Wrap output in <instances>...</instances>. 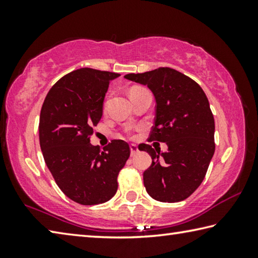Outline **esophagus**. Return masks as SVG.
Returning <instances> with one entry per match:
<instances>
[{"label":"esophagus","instance_id":"esophagus-1","mask_svg":"<svg viewBox=\"0 0 258 258\" xmlns=\"http://www.w3.org/2000/svg\"><path fill=\"white\" fill-rule=\"evenodd\" d=\"M130 149H131V156H135L139 152V149H138V147L135 146V145H131L130 146Z\"/></svg>","mask_w":258,"mask_h":258}]
</instances>
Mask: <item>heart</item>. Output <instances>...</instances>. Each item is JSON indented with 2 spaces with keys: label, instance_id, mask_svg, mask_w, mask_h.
I'll return each instance as SVG.
<instances>
[{
  "label": "heart",
  "instance_id": "b5f03b06",
  "mask_svg": "<svg viewBox=\"0 0 258 258\" xmlns=\"http://www.w3.org/2000/svg\"><path fill=\"white\" fill-rule=\"evenodd\" d=\"M135 90H139V89H133L132 91H131V92H133V91H135ZM131 92H130V93H131Z\"/></svg>",
  "mask_w": 258,
  "mask_h": 258
}]
</instances>
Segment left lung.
<instances>
[{"mask_svg": "<svg viewBox=\"0 0 258 258\" xmlns=\"http://www.w3.org/2000/svg\"><path fill=\"white\" fill-rule=\"evenodd\" d=\"M124 77L147 85L154 94L156 117L149 141L168 147L160 152L146 143L139 146L152 159L143 173L146 190L158 202H182L202 184L215 151V123L206 94L194 80L168 67Z\"/></svg>", "mask_w": 258, "mask_h": 258, "instance_id": "left-lung-1", "label": "left lung"}]
</instances>
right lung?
I'll list each match as a JSON object with an SVG mask.
<instances>
[{"mask_svg":"<svg viewBox=\"0 0 258 258\" xmlns=\"http://www.w3.org/2000/svg\"><path fill=\"white\" fill-rule=\"evenodd\" d=\"M119 74L81 68L51 87L40 115V146L60 190L75 203L99 205L115 196L117 176L128 159L130 146L112 140L100 150L90 143L102 117L110 81Z\"/></svg>","mask_w":258,"mask_h":258,"instance_id":"add662e5","label":"right lung"}]
</instances>
